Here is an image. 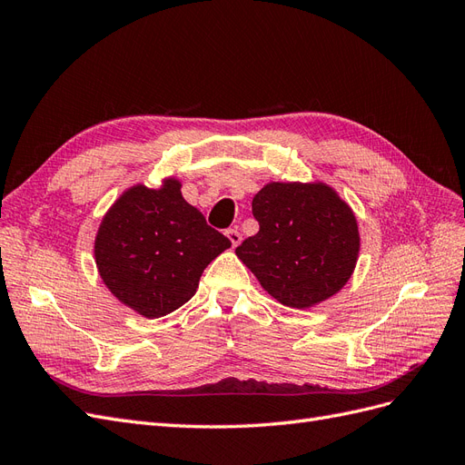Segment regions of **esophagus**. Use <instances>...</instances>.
Returning <instances> with one entry per match:
<instances>
[{"label": "esophagus", "mask_w": 465, "mask_h": 465, "mask_svg": "<svg viewBox=\"0 0 465 465\" xmlns=\"http://www.w3.org/2000/svg\"><path fill=\"white\" fill-rule=\"evenodd\" d=\"M227 236H229V241H231L232 246H238V244H241V241H242V234L238 232L236 229H229V231H227Z\"/></svg>", "instance_id": "1"}]
</instances>
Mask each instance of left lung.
<instances>
[{"label":"left lung","mask_w":465,"mask_h":465,"mask_svg":"<svg viewBox=\"0 0 465 465\" xmlns=\"http://www.w3.org/2000/svg\"><path fill=\"white\" fill-rule=\"evenodd\" d=\"M260 224L236 256L260 285L291 308H311L347 283L359 256L351 207L330 186L272 182L252 200Z\"/></svg>","instance_id":"obj_1"}]
</instances>
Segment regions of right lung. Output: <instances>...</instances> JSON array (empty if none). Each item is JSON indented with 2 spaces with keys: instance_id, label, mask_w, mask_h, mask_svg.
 <instances>
[{
  "instance_id": "1",
  "label": "right lung",
  "mask_w": 465,
  "mask_h": 465,
  "mask_svg": "<svg viewBox=\"0 0 465 465\" xmlns=\"http://www.w3.org/2000/svg\"><path fill=\"white\" fill-rule=\"evenodd\" d=\"M229 246V238L182 198L180 182L168 178L159 190L134 186L110 207L94 258L118 301L161 318L193 297L205 267Z\"/></svg>"
}]
</instances>
